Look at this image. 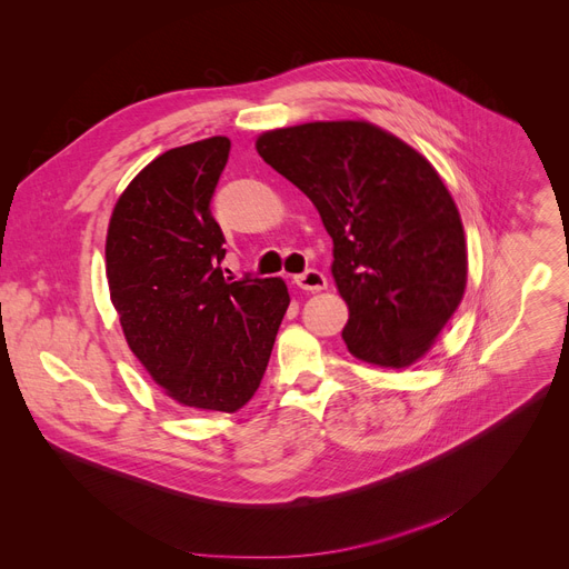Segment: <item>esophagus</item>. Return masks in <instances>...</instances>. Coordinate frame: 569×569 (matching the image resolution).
I'll return each instance as SVG.
<instances>
[{
	"mask_svg": "<svg viewBox=\"0 0 569 569\" xmlns=\"http://www.w3.org/2000/svg\"><path fill=\"white\" fill-rule=\"evenodd\" d=\"M295 283L301 290H309V292H320L327 288V277L320 270H307L295 277Z\"/></svg>",
	"mask_w": 569,
	"mask_h": 569,
	"instance_id": "34e87169",
	"label": "esophagus"
}]
</instances>
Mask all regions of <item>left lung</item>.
Masks as SVG:
<instances>
[{"mask_svg": "<svg viewBox=\"0 0 569 569\" xmlns=\"http://www.w3.org/2000/svg\"><path fill=\"white\" fill-rule=\"evenodd\" d=\"M258 156L318 208L348 301V350L405 368L421 359L467 286L462 219L432 164L363 121L264 132Z\"/></svg>", "mask_w": 569, "mask_h": 569, "instance_id": "8db88e82", "label": "left lung"}]
</instances>
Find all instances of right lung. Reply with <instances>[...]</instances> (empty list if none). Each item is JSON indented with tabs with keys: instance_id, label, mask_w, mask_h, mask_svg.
I'll list each match as a JSON object with an SVG mask.
<instances>
[{
	"instance_id": "obj_1",
	"label": "right lung",
	"mask_w": 569,
	"mask_h": 569,
	"mask_svg": "<svg viewBox=\"0 0 569 569\" xmlns=\"http://www.w3.org/2000/svg\"><path fill=\"white\" fill-rule=\"evenodd\" d=\"M231 141L171 148L121 194L107 231V281L134 357L184 407L238 411L268 368L290 305L281 279L223 277L210 201Z\"/></svg>"
}]
</instances>
